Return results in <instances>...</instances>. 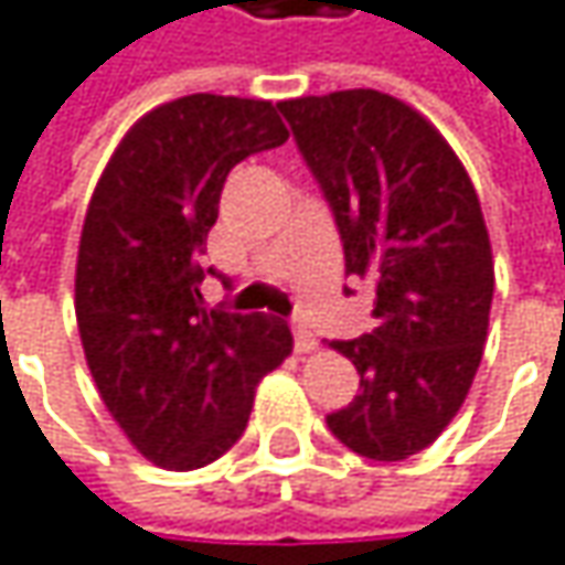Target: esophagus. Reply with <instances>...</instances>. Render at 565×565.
Here are the masks:
<instances>
[{
	"label": "esophagus",
	"instance_id": "34e87169",
	"mask_svg": "<svg viewBox=\"0 0 565 565\" xmlns=\"http://www.w3.org/2000/svg\"><path fill=\"white\" fill-rule=\"evenodd\" d=\"M294 349L297 352H313L317 349V339H313V333L303 323H294Z\"/></svg>",
	"mask_w": 565,
	"mask_h": 565
}]
</instances>
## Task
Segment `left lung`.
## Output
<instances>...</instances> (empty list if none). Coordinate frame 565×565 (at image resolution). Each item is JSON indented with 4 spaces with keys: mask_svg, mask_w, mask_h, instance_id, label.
<instances>
[{
    "mask_svg": "<svg viewBox=\"0 0 565 565\" xmlns=\"http://www.w3.org/2000/svg\"><path fill=\"white\" fill-rule=\"evenodd\" d=\"M379 327L335 339L359 394L327 417L352 452L401 462L462 407L482 362L494 265L476 186L443 135L379 89L278 103Z\"/></svg>",
    "mask_w": 565,
    "mask_h": 565,
    "instance_id": "left-lung-1",
    "label": "left lung"
}]
</instances>
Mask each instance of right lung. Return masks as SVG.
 I'll return each mask as SVG.
<instances>
[{
  "instance_id": "right-lung-1",
  "label": "right lung",
  "mask_w": 565,
  "mask_h": 565,
  "mask_svg": "<svg viewBox=\"0 0 565 565\" xmlns=\"http://www.w3.org/2000/svg\"><path fill=\"white\" fill-rule=\"evenodd\" d=\"M284 141L265 99L180 96L131 126L89 200L79 339L103 404L154 466L220 459L245 434L255 385L294 345L284 320L206 310L200 294L230 171Z\"/></svg>"
}]
</instances>
